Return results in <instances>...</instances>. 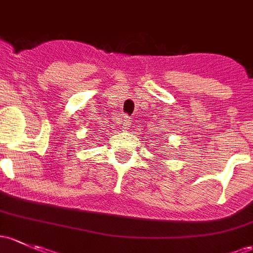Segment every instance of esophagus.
Wrapping results in <instances>:
<instances>
[{
    "mask_svg": "<svg viewBox=\"0 0 253 253\" xmlns=\"http://www.w3.org/2000/svg\"><path fill=\"white\" fill-rule=\"evenodd\" d=\"M129 125H131V120L128 119V116H124V120H122V126H124V128H127Z\"/></svg>",
    "mask_w": 253,
    "mask_h": 253,
    "instance_id": "34e87169",
    "label": "esophagus"
}]
</instances>
